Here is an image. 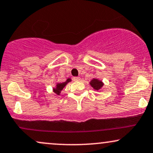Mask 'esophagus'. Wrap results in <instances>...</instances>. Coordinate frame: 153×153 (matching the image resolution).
Instances as JSON below:
<instances>
[{
    "mask_svg": "<svg viewBox=\"0 0 153 153\" xmlns=\"http://www.w3.org/2000/svg\"><path fill=\"white\" fill-rule=\"evenodd\" d=\"M80 80V77H74V78H73V80H75V81H79Z\"/></svg>",
    "mask_w": 153,
    "mask_h": 153,
    "instance_id": "esophagus-1",
    "label": "esophagus"
}]
</instances>
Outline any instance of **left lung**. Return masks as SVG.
I'll use <instances>...</instances> for the list:
<instances>
[{
    "mask_svg": "<svg viewBox=\"0 0 153 153\" xmlns=\"http://www.w3.org/2000/svg\"><path fill=\"white\" fill-rule=\"evenodd\" d=\"M90 85H91V87L94 90H95V91H100L101 88H102V86H103L104 83L101 80H99V79L93 78L90 82Z\"/></svg>",
    "mask_w": 153,
    "mask_h": 153,
    "instance_id": "obj_1",
    "label": "left lung"
}]
</instances>
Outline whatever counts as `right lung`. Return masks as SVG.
Here are the masks:
<instances>
[{"mask_svg": "<svg viewBox=\"0 0 153 153\" xmlns=\"http://www.w3.org/2000/svg\"><path fill=\"white\" fill-rule=\"evenodd\" d=\"M71 81V78H68L67 80H66L65 82H62V83H61V82H58V83H56V88H53V91L56 94L59 95L60 94V92L62 91V90L65 87L66 85H67L68 83V82H70Z\"/></svg>", "mask_w": 153, "mask_h": 153, "instance_id": "obj_1", "label": "right lung"}]
</instances>
